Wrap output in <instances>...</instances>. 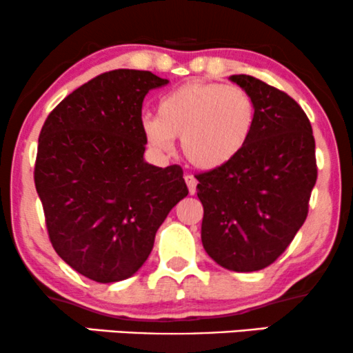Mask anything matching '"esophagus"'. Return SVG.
Masks as SVG:
<instances>
[{"label":"esophagus","mask_w":353,"mask_h":353,"mask_svg":"<svg viewBox=\"0 0 353 353\" xmlns=\"http://www.w3.org/2000/svg\"><path fill=\"white\" fill-rule=\"evenodd\" d=\"M185 181H186V185H188V190H190V194H194L196 193V185H198V180L196 178H194L193 175H185Z\"/></svg>","instance_id":"obj_1"}]
</instances>
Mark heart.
Instances as JSON below:
<instances>
[{"label":"heart","mask_w":353,"mask_h":353,"mask_svg":"<svg viewBox=\"0 0 353 353\" xmlns=\"http://www.w3.org/2000/svg\"><path fill=\"white\" fill-rule=\"evenodd\" d=\"M159 117L142 121L149 145L170 152L181 137V152L191 165L217 170L232 162L255 129L254 99L241 86L190 81L160 99Z\"/></svg>","instance_id":"b5f03b06"}]
</instances>
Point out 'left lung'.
Listing matches in <instances>:
<instances>
[{
	"label": "left lung",
	"mask_w": 353,
	"mask_h": 353,
	"mask_svg": "<svg viewBox=\"0 0 353 353\" xmlns=\"http://www.w3.org/2000/svg\"><path fill=\"white\" fill-rule=\"evenodd\" d=\"M230 80L250 94L256 121L232 162L196 175L208 255L232 272L272 265L306 221L317 180L316 142L301 106L250 75Z\"/></svg>",
	"instance_id": "1"
}]
</instances>
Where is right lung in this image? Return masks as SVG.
Here are the masks:
<instances>
[{
	"instance_id": "obj_1",
	"label": "right lung",
	"mask_w": 353,
	"mask_h": 353,
	"mask_svg": "<svg viewBox=\"0 0 353 353\" xmlns=\"http://www.w3.org/2000/svg\"><path fill=\"white\" fill-rule=\"evenodd\" d=\"M168 80L119 68L81 85L47 116L34 183L57 254L98 283L142 267L157 229L188 188L180 165L143 160L142 103Z\"/></svg>"
}]
</instances>
